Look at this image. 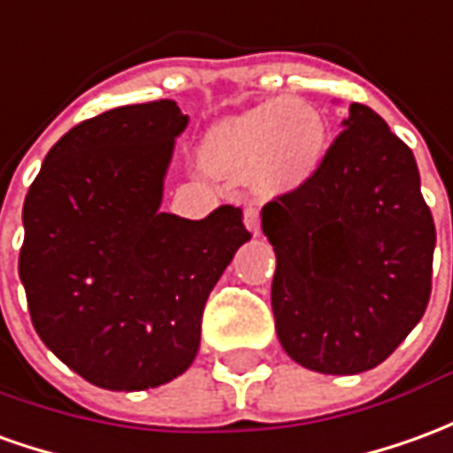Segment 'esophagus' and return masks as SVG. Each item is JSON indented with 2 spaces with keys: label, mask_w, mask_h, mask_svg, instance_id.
<instances>
[{
  "label": "esophagus",
  "mask_w": 453,
  "mask_h": 453,
  "mask_svg": "<svg viewBox=\"0 0 453 453\" xmlns=\"http://www.w3.org/2000/svg\"><path fill=\"white\" fill-rule=\"evenodd\" d=\"M245 227L255 237H259V213L257 208H245Z\"/></svg>",
  "instance_id": "34e87169"
}]
</instances>
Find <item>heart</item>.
Segmentation results:
<instances>
[{"label": "heart", "instance_id": "obj_1", "mask_svg": "<svg viewBox=\"0 0 453 453\" xmlns=\"http://www.w3.org/2000/svg\"><path fill=\"white\" fill-rule=\"evenodd\" d=\"M328 127L321 110L302 97H272L218 119L196 150L205 172L265 194H289L321 166Z\"/></svg>", "mask_w": 453, "mask_h": 453}]
</instances>
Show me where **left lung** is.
<instances>
[{
  "label": "left lung",
  "instance_id": "8db88e82",
  "mask_svg": "<svg viewBox=\"0 0 453 453\" xmlns=\"http://www.w3.org/2000/svg\"><path fill=\"white\" fill-rule=\"evenodd\" d=\"M287 356L324 375L380 365L425 316L436 230L412 150L353 103L321 166L262 208Z\"/></svg>",
  "mask_w": 453,
  "mask_h": 453
}]
</instances>
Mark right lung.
Segmentation results:
<instances>
[{"instance_id": "right-lung-1", "label": "right lung", "mask_w": 453, "mask_h": 453, "mask_svg": "<svg viewBox=\"0 0 453 453\" xmlns=\"http://www.w3.org/2000/svg\"><path fill=\"white\" fill-rule=\"evenodd\" d=\"M186 127L173 100L85 119L50 147L24 201L19 277L34 328L105 390H150L188 370L208 294L250 240L233 205L203 220L159 211Z\"/></svg>"}]
</instances>
